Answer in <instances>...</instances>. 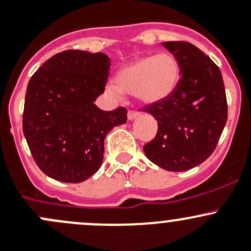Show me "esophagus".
<instances>
[{
	"label": "esophagus",
	"mask_w": 251,
	"mask_h": 251,
	"mask_svg": "<svg viewBox=\"0 0 251 251\" xmlns=\"http://www.w3.org/2000/svg\"><path fill=\"white\" fill-rule=\"evenodd\" d=\"M140 115V113L138 112V111H134V110H130L128 111V120H134V118H136L138 116Z\"/></svg>",
	"instance_id": "obj_1"
}]
</instances>
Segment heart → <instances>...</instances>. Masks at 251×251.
Listing matches in <instances>:
<instances>
[{"label":"heart","instance_id":"obj_1","mask_svg":"<svg viewBox=\"0 0 251 251\" xmlns=\"http://www.w3.org/2000/svg\"><path fill=\"white\" fill-rule=\"evenodd\" d=\"M180 68L171 53L145 56L121 68L115 76L113 93L135 94L144 103H156L165 100L175 91L179 80Z\"/></svg>","mask_w":251,"mask_h":251}]
</instances>
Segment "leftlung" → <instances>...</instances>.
Instances as JSON below:
<instances>
[{
  "instance_id": "obj_1",
  "label": "left lung",
  "mask_w": 251,
  "mask_h": 251,
  "mask_svg": "<svg viewBox=\"0 0 251 251\" xmlns=\"http://www.w3.org/2000/svg\"><path fill=\"white\" fill-rule=\"evenodd\" d=\"M162 45L179 63L180 79L168 98L141 108L158 125L144 152L163 170L182 172L204 162L216 149L227 122V99L220 68L209 56L190 42Z\"/></svg>"
}]
</instances>
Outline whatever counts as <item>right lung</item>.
<instances>
[{
    "label": "right lung",
    "mask_w": 251,
    "mask_h": 251,
    "mask_svg": "<svg viewBox=\"0 0 251 251\" xmlns=\"http://www.w3.org/2000/svg\"><path fill=\"white\" fill-rule=\"evenodd\" d=\"M110 58L67 50L47 59L29 80L23 131L33 158L49 177L80 183L102 165L108 131L126 122V110L102 111Z\"/></svg>",
    "instance_id": "right-lung-1"
}]
</instances>
